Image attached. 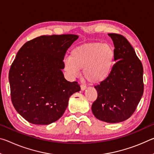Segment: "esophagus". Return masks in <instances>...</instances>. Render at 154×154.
Segmentation results:
<instances>
[{"instance_id": "34e87169", "label": "esophagus", "mask_w": 154, "mask_h": 154, "mask_svg": "<svg viewBox=\"0 0 154 154\" xmlns=\"http://www.w3.org/2000/svg\"><path fill=\"white\" fill-rule=\"evenodd\" d=\"M85 88H86V85H84V84H82L81 85V90H82V91L84 90Z\"/></svg>"}]
</instances>
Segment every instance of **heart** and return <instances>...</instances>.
<instances>
[{"label": "heart", "mask_w": 154, "mask_h": 154, "mask_svg": "<svg viewBox=\"0 0 154 154\" xmlns=\"http://www.w3.org/2000/svg\"><path fill=\"white\" fill-rule=\"evenodd\" d=\"M115 63V51L109 44L85 43L75 48L71 56L64 60V70L76 77L83 69V76L88 82L98 83L110 76Z\"/></svg>", "instance_id": "1"}]
</instances>
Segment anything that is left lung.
I'll return each instance as SVG.
<instances>
[{
	"label": "left lung",
	"mask_w": 154,
	"mask_h": 154,
	"mask_svg": "<svg viewBox=\"0 0 154 154\" xmlns=\"http://www.w3.org/2000/svg\"><path fill=\"white\" fill-rule=\"evenodd\" d=\"M108 35L114 44L116 62L110 76L94 86L98 96L92 111L101 121L118 123L134 113L141 99L143 68L134 48L124 36L116 33Z\"/></svg>",
	"instance_id": "1"
}]
</instances>
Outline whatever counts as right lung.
Listing matches in <instances>:
<instances>
[{
    "instance_id": "right-lung-1",
    "label": "right lung",
    "mask_w": 154,
    "mask_h": 154,
    "mask_svg": "<svg viewBox=\"0 0 154 154\" xmlns=\"http://www.w3.org/2000/svg\"><path fill=\"white\" fill-rule=\"evenodd\" d=\"M78 37L75 35H43L26 43L9 72L11 98L15 110L30 123L47 125L58 120L70 96L81 90L66 80L64 57Z\"/></svg>"
}]
</instances>
